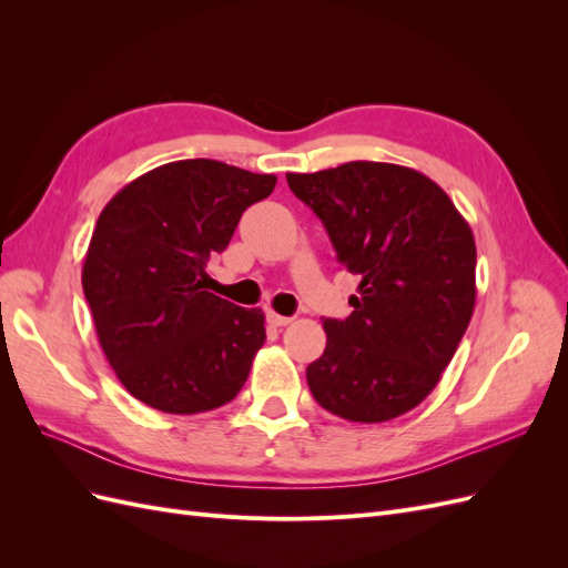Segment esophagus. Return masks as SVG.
Instances as JSON below:
<instances>
[{"instance_id": "obj_1", "label": "esophagus", "mask_w": 568, "mask_h": 568, "mask_svg": "<svg viewBox=\"0 0 568 568\" xmlns=\"http://www.w3.org/2000/svg\"><path fill=\"white\" fill-rule=\"evenodd\" d=\"M267 322L272 326H286V324H291V317H284V315H277V313H267Z\"/></svg>"}]
</instances>
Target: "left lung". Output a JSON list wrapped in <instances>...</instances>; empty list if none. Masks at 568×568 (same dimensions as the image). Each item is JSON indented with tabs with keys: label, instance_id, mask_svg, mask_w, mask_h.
<instances>
[{
	"label": "left lung",
	"instance_id": "8db88e82",
	"mask_svg": "<svg viewBox=\"0 0 568 568\" xmlns=\"http://www.w3.org/2000/svg\"><path fill=\"white\" fill-rule=\"evenodd\" d=\"M286 182L359 277L353 313L322 324L326 348L305 369L313 398L348 422L400 417L436 388L469 326L471 227L436 182L405 165L351 161Z\"/></svg>",
	"mask_w": 568,
	"mask_h": 568
}]
</instances>
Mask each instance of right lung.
<instances>
[{
    "mask_svg": "<svg viewBox=\"0 0 568 568\" xmlns=\"http://www.w3.org/2000/svg\"><path fill=\"white\" fill-rule=\"evenodd\" d=\"M274 184V175L189 159L149 170L101 211L82 291L101 348L136 400L196 415L246 384L265 315L205 291V263Z\"/></svg>",
    "mask_w": 568,
    "mask_h": 568,
    "instance_id": "add662e5",
    "label": "right lung"
}]
</instances>
